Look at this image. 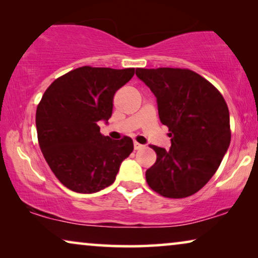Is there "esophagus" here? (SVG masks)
Returning a JSON list of instances; mask_svg holds the SVG:
<instances>
[{
  "label": "esophagus",
  "instance_id": "obj_1",
  "mask_svg": "<svg viewBox=\"0 0 258 258\" xmlns=\"http://www.w3.org/2000/svg\"><path fill=\"white\" fill-rule=\"evenodd\" d=\"M144 146L143 144H141V143H139V142H134V148H135V150H140V149H142Z\"/></svg>",
  "mask_w": 258,
  "mask_h": 258
}]
</instances>
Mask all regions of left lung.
I'll return each instance as SVG.
<instances>
[{
  "mask_svg": "<svg viewBox=\"0 0 258 258\" xmlns=\"http://www.w3.org/2000/svg\"><path fill=\"white\" fill-rule=\"evenodd\" d=\"M157 102L162 124L169 128V150L150 144L156 162L146 171L148 184L169 199L199 191L213 177L230 144V117L223 96L189 69H136Z\"/></svg>",
  "mask_w": 258,
  "mask_h": 258,
  "instance_id": "left-lung-1",
  "label": "left lung"
}]
</instances>
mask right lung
I'll list each match as a JSON object with an SVG mask.
<instances>
[{"mask_svg": "<svg viewBox=\"0 0 258 258\" xmlns=\"http://www.w3.org/2000/svg\"><path fill=\"white\" fill-rule=\"evenodd\" d=\"M134 68L81 67L52 82L38 104L40 148L58 181L80 194L112 184L121 163L134 150L133 140H111L100 133L112 114V100L132 80Z\"/></svg>", "mask_w": 258, "mask_h": 258, "instance_id": "right-lung-1", "label": "right lung"}]
</instances>
